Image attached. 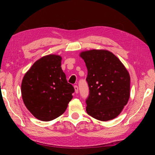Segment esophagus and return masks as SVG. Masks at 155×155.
Instances as JSON below:
<instances>
[{"instance_id":"1","label":"esophagus","mask_w":155,"mask_h":155,"mask_svg":"<svg viewBox=\"0 0 155 155\" xmlns=\"http://www.w3.org/2000/svg\"><path fill=\"white\" fill-rule=\"evenodd\" d=\"M74 88L75 92L77 94V93H78V86H77V85H74Z\"/></svg>"}]
</instances>
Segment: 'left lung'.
<instances>
[{
	"label": "left lung",
	"instance_id": "left-lung-1",
	"mask_svg": "<svg viewBox=\"0 0 155 155\" xmlns=\"http://www.w3.org/2000/svg\"><path fill=\"white\" fill-rule=\"evenodd\" d=\"M87 69L90 94L86 111L96 120L108 121L122 111L130 97V76L117 57L106 50L81 52Z\"/></svg>",
	"mask_w": 155,
	"mask_h": 155
}]
</instances>
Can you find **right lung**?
Returning a JSON list of instances; mask_svg holds the SVG:
<instances>
[{
    "mask_svg": "<svg viewBox=\"0 0 155 155\" xmlns=\"http://www.w3.org/2000/svg\"><path fill=\"white\" fill-rule=\"evenodd\" d=\"M61 57L44 56L24 76L21 93L26 107L37 119L51 121L65 112L74 88L61 69Z\"/></svg>",
    "mask_w": 155,
    "mask_h": 155,
    "instance_id": "obj_1",
    "label": "right lung"
}]
</instances>
